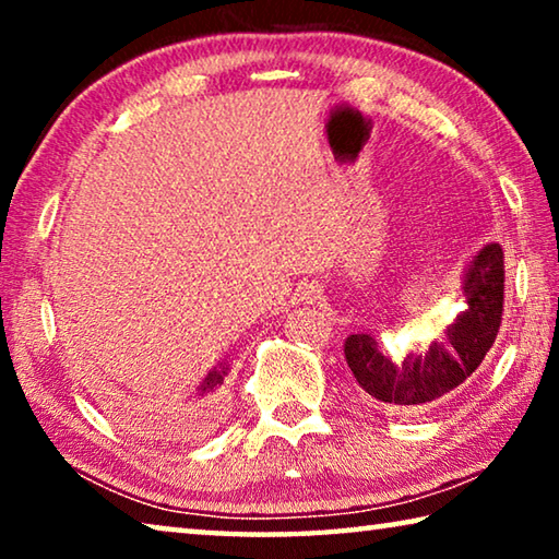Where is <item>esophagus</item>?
I'll return each instance as SVG.
<instances>
[{"instance_id":"1","label":"esophagus","mask_w":559,"mask_h":559,"mask_svg":"<svg viewBox=\"0 0 559 559\" xmlns=\"http://www.w3.org/2000/svg\"><path fill=\"white\" fill-rule=\"evenodd\" d=\"M310 293H316V286H310Z\"/></svg>"}]
</instances>
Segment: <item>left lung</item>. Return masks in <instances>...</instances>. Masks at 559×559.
<instances>
[{"instance_id":"8db88e82","label":"left lung","mask_w":559,"mask_h":559,"mask_svg":"<svg viewBox=\"0 0 559 559\" xmlns=\"http://www.w3.org/2000/svg\"><path fill=\"white\" fill-rule=\"evenodd\" d=\"M503 261L500 243L480 249L466 276L468 310L443 343H431L429 353L409 355L394 365L377 349L374 337L357 333L345 340L347 367L367 402L390 414L427 412L478 370L503 320Z\"/></svg>"}]
</instances>
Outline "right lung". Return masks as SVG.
Returning a JSON list of instances; mask_svg holds the SVG:
<instances>
[{
    "label": "right lung",
    "mask_w": 559,
    "mask_h": 559,
    "mask_svg": "<svg viewBox=\"0 0 559 559\" xmlns=\"http://www.w3.org/2000/svg\"><path fill=\"white\" fill-rule=\"evenodd\" d=\"M224 370H216V372H210V377H206L204 384H202V396L204 392H216V386L224 384Z\"/></svg>",
    "instance_id": "add662e5"
}]
</instances>
